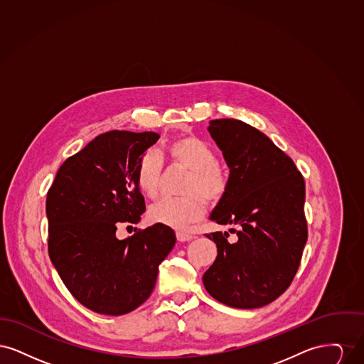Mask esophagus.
<instances>
[{
  "label": "esophagus",
  "instance_id": "obj_1",
  "mask_svg": "<svg viewBox=\"0 0 364 364\" xmlns=\"http://www.w3.org/2000/svg\"><path fill=\"white\" fill-rule=\"evenodd\" d=\"M176 237H177L178 242H190V240L193 239V236L190 235V233H187V232H177Z\"/></svg>",
  "mask_w": 364,
  "mask_h": 364
}]
</instances>
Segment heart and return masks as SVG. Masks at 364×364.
Returning a JSON list of instances; mask_svg holds the SVG:
<instances>
[{"label":"heart","instance_id":"1","mask_svg":"<svg viewBox=\"0 0 364 364\" xmlns=\"http://www.w3.org/2000/svg\"><path fill=\"white\" fill-rule=\"evenodd\" d=\"M172 164L188 169L181 198H164L149 208L153 224L183 229L203 217L206 205L224 199L229 188V173L215 161L213 149L202 139L187 135L174 139L166 147ZM162 176V159L156 150L143 153L135 166V181L147 198H156Z\"/></svg>","mask_w":364,"mask_h":364}]
</instances>
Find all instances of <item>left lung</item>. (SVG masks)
<instances>
[{"label":"left lung","instance_id":"left-lung-1","mask_svg":"<svg viewBox=\"0 0 364 364\" xmlns=\"http://www.w3.org/2000/svg\"><path fill=\"white\" fill-rule=\"evenodd\" d=\"M208 132L225 158L229 188L210 214L228 232L206 235L218 255L203 274L215 300L235 309L263 307L291 285L307 242L306 184L294 161L257 128L211 120Z\"/></svg>","mask_w":364,"mask_h":364}]
</instances>
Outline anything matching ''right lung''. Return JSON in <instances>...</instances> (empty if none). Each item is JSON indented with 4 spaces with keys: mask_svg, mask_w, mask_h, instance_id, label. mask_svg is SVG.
Returning a JSON list of instances; mask_svg holds the SVG:
<instances>
[{
    "mask_svg": "<svg viewBox=\"0 0 364 364\" xmlns=\"http://www.w3.org/2000/svg\"><path fill=\"white\" fill-rule=\"evenodd\" d=\"M158 139L156 132L102 134L60 166L48 192L49 257L72 296L91 311L138 309L174 247L173 229L161 224L116 237L119 223L138 224L146 210L135 166Z\"/></svg>",
    "mask_w": 364,
    "mask_h": 364,
    "instance_id": "right-lung-1",
    "label": "right lung"
}]
</instances>
